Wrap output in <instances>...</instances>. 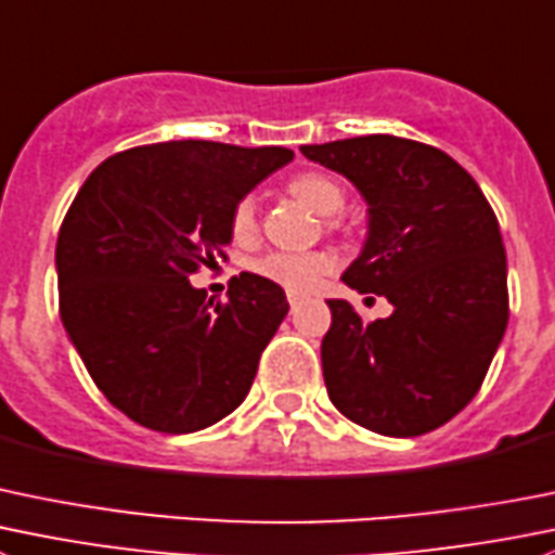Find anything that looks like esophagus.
Wrapping results in <instances>:
<instances>
[{"mask_svg":"<svg viewBox=\"0 0 555 555\" xmlns=\"http://www.w3.org/2000/svg\"><path fill=\"white\" fill-rule=\"evenodd\" d=\"M298 309V298H295V295H289V311H295Z\"/></svg>","mask_w":555,"mask_h":555,"instance_id":"obj_1","label":"esophagus"}]
</instances>
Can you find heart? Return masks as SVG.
<instances>
[{
	"instance_id": "heart-1",
	"label": "heart",
	"mask_w": 555,
	"mask_h": 555,
	"mask_svg": "<svg viewBox=\"0 0 555 555\" xmlns=\"http://www.w3.org/2000/svg\"><path fill=\"white\" fill-rule=\"evenodd\" d=\"M289 195L317 217H333L344 208V190L336 179L325 173H300L287 184ZM257 230V208L251 197H244L230 214V233L235 241H249ZM333 262L325 255H271L257 266V273L268 282L279 284L293 295H306L320 287L322 279L331 273Z\"/></svg>"
}]
</instances>
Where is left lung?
Segmentation results:
<instances>
[{"label": "left lung", "mask_w": 555, "mask_h": 555, "mask_svg": "<svg viewBox=\"0 0 555 555\" xmlns=\"http://www.w3.org/2000/svg\"><path fill=\"white\" fill-rule=\"evenodd\" d=\"M352 181L369 235L344 284L385 295L392 314L363 322L327 300L322 376L333 406L382 437L444 426L480 390L509 320L507 255L477 181L439 149L396 134L300 146Z\"/></svg>", "instance_id": "1"}]
</instances>
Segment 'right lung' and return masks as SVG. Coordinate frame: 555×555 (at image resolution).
Segmentation results:
<instances>
[{
  "instance_id": "obj_1",
  "label": "right lung",
  "mask_w": 555,
  "mask_h": 555,
  "mask_svg": "<svg viewBox=\"0 0 555 555\" xmlns=\"http://www.w3.org/2000/svg\"><path fill=\"white\" fill-rule=\"evenodd\" d=\"M295 154L170 141L107 157L75 195L56 241L59 314L107 401L152 431L228 417L287 317L279 284L241 273L228 304L190 276L233 241L230 214Z\"/></svg>"
}]
</instances>
